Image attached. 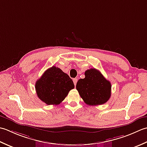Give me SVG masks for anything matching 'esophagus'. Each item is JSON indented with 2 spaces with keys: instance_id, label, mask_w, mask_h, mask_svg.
Masks as SVG:
<instances>
[{
  "instance_id": "esophagus-1",
  "label": "esophagus",
  "mask_w": 147,
  "mask_h": 147,
  "mask_svg": "<svg viewBox=\"0 0 147 147\" xmlns=\"http://www.w3.org/2000/svg\"><path fill=\"white\" fill-rule=\"evenodd\" d=\"M77 80H77V79H76H76H73V81H74L75 86H76V84H77Z\"/></svg>"
}]
</instances>
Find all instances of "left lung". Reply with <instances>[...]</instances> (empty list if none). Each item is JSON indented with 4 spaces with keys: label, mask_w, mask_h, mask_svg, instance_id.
<instances>
[{
    "label": "left lung",
    "mask_w": 147,
    "mask_h": 147,
    "mask_svg": "<svg viewBox=\"0 0 147 147\" xmlns=\"http://www.w3.org/2000/svg\"><path fill=\"white\" fill-rule=\"evenodd\" d=\"M85 78L77 83L76 89L84 101L89 105L105 103L111 96V84L100 71L91 68L85 71Z\"/></svg>",
    "instance_id": "obj_1"
}]
</instances>
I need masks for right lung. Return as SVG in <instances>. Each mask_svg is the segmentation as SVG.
<instances>
[{"mask_svg":"<svg viewBox=\"0 0 147 147\" xmlns=\"http://www.w3.org/2000/svg\"><path fill=\"white\" fill-rule=\"evenodd\" d=\"M74 88L70 77L55 66L48 68L35 83L37 96L48 105L61 103Z\"/></svg>","mask_w":147,"mask_h":147,"instance_id":"obj_1","label":"right lung"}]
</instances>
